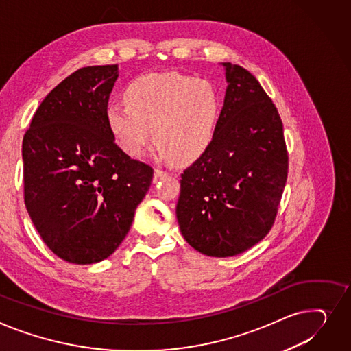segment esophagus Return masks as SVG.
Listing matches in <instances>:
<instances>
[{
    "label": "esophagus",
    "instance_id": "34e87169",
    "mask_svg": "<svg viewBox=\"0 0 351 351\" xmlns=\"http://www.w3.org/2000/svg\"><path fill=\"white\" fill-rule=\"evenodd\" d=\"M167 175H169V172L163 171V169H155V180H158L160 178H165Z\"/></svg>",
    "mask_w": 351,
    "mask_h": 351
}]
</instances>
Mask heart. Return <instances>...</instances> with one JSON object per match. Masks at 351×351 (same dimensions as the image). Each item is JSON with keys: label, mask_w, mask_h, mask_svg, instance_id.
Returning <instances> with one entry per match:
<instances>
[{"label": "heart", "mask_w": 351, "mask_h": 351, "mask_svg": "<svg viewBox=\"0 0 351 351\" xmlns=\"http://www.w3.org/2000/svg\"><path fill=\"white\" fill-rule=\"evenodd\" d=\"M125 103H111L106 123L130 156H141L151 135L160 158L184 163L199 158L213 141L220 117L215 86L180 73H152L132 80Z\"/></svg>", "instance_id": "heart-1"}]
</instances>
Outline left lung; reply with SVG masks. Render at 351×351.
Returning a JSON list of instances; mask_svg holds the SVG:
<instances>
[{
  "label": "left lung",
  "mask_w": 351,
  "mask_h": 351,
  "mask_svg": "<svg viewBox=\"0 0 351 351\" xmlns=\"http://www.w3.org/2000/svg\"><path fill=\"white\" fill-rule=\"evenodd\" d=\"M226 69V96L208 148L180 175L182 236L208 256H234L271 230L288 176L284 127L261 84L239 64Z\"/></svg>",
  "instance_id": "left-lung-1"
}]
</instances>
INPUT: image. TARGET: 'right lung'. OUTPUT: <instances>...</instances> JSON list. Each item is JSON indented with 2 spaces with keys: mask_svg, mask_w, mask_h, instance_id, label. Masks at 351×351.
I'll return each mask as SVG.
<instances>
[{
  "mask_svg": "<svg viewBox=\"0 0 351 351\" xmlns=\"http://www.w3.org/2000/svg\"><path fill=\"white\" fill-rule=\"evenodd\" d=\"M119 66H87L43 99L23 135V195L43 243L72 264H96L125 239L154 169L108 131Z\"/></svg>",
  "mask_w": 351,
  "mask_h": 351,
  "instance_id": "add662e5",
  "label": "right lung"
}]
</instances>
